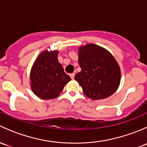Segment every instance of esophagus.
I'll use <instances>...</instances> for the list:
<instances>
[{"label": "esophagus", "mask_w": 147, "mask_h": 147, "mask_svg": "<svg viewBox=\"0 0 147 147\" xmlns=\"http://www.w3.org/2000/svg\"><path fill=\"white\" fill-rule=\"evenodd\" d=\"M75 73H72V74H70V75H69V77L71 78V79L73 80L74 78H75Z\"/></svg>", "instance_id": "obj_1"}]
</instances>
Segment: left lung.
Wrapping results in <instances>:
<instances>
[{"label": "left lung", "instance_id": "8db88e82", "mask_svg": "<svg viewBox=\"0 0 147 147\" xmlns=\"http://www.w3.org/2000/svg\"><path fill=\"white\" fill-rule=\"evenodd\" d=\"M78 62L81 71L75 80L87 97L103 100L117 91L121 82V69L109 50L93 43L80 46Z\"/></svg>", "mask_w": 147, "mask_h": 147}]
</instances>
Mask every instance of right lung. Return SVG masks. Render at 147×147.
<instances>
[{
	"label": "right lung",
	"mask_w": 147,
	"mask_h": 147,
	"mask_svg": "<svg viewBox=\"0 0 147 147\" xmlns=\"http://www.w3.org/2000/svg\"><path fill=\"white\" fill-rule=\"evenodd\" d=\"M59 50L41 52L32 65L30 84L32 92L42 100H53L60 95L71 80L58 61Z\"/></svg>",
	"instance_id": "right-lung-1"
}]
</instances>
